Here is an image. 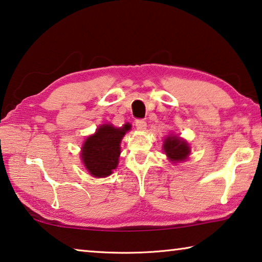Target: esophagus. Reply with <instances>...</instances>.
I'll return each mask as SVG.
<instances>
[{
    "label": "esophagus",
    "instance_id": "obj_1",
    "mask_svg": "<svg viewBox=\"0 0 262 262\" xmlns=\"http://www.w3.org/2000/svg\"><path fill=\"white\" fill-rule=\"evenodd\" d=\"M135 126L139 130H144L147 128V122L142 119H139V120H136V121H135Z\"/></svg>",
    "mask_w": 262,
    "mask_h": 262
}]
</instances>
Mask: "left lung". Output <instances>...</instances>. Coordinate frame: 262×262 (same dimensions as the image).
<instances>
[{
	"mask_svg": "<svg viewBox=\"0 0 262 262\" xmlns=\"http://www.w3.org/2000/svg\"><path fill=\"white\" fill-rule=\"evenodd\" d=\"M163 150L172 163L183 162L190 155L189 143L177 135H169L164 139Z\"/></svg>",
	"mask_w": 262,
	"mask_h": 262,
	"instance_id": "obj_1",
	"label": "left lung"
}]
</instances>
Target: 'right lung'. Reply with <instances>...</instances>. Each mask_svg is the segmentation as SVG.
Instances as JSON below:
<instances>
[{"instance_id":"add662e5","label":"right lung","mask_w":262,"mask_h":262,"mask_svg":"<svg viewBox=\"0 0 262 262\" xmlns=\"http://www.w3.org/2000/svg\"><path fill=\"white\" fill-rule=\"evenodd\" d=\"M130 129V124L116 128L113 124H101L82 144L81 160L93 177L110 176L116 169L120 157V143Z\"/></svg>"}]
</instances>
